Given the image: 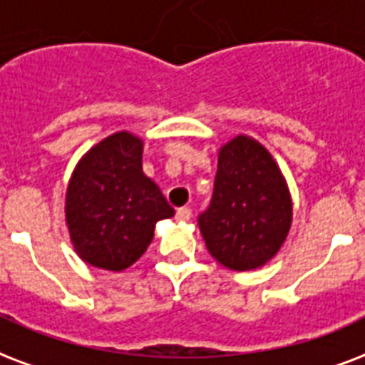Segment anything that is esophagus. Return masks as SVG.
<instances>
[{
  "label": "esophagus",
  "instance_id": "34e87169",
  "mask_svg": "<svg viewBox=\"0 0 365 365\" xmlns=\"http://www.w3.org/2000/svg\"><path fill=\"white\" fill-rule=\"evenodd\" d=\"M190 217H192V211L188 207H180L177 209V221H190Z\"/></svg>",
  "mask_w": 365,
  "mask_h": 365
}]
</instances>
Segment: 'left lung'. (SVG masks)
I'll list each match as a JSON object with an SVG mask.
<instances>
[{
    "label": "left lung",
    "instance_id": "obj_1",
    "mask_svg": "<svg viewBox=\"0 0 365 365\" xmlns=\"http://www.w3.org/2000/svg\"><path fill=\"white\" fill-rule=\"evenodd\" d=\"M293 205L270 152L238 135L219 150L213 197L197 217L207 251L230 270L267 264L287 238Z\"/></svg>",
    "mask_w": 365,
    "mask_h": 365
}]
</instances>
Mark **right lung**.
Listing matches in <instances>:
<instances>
[{"label":"right lung","mask_w":365,"mask_h":365,"mask_svg":"<svg viewBox=\"0 0 365 365\" xmlns=\"http://www.w3.org/2000/svg\"><path fill=\"white\" fill-rule=\"evenodd\" d=\"M66 225L81 261L120 272L140 259L175 209L143 173V140L120 131L95 144L66 190Z\"/></svg>","instance_id":"right-lung-1"}]
</instances>
